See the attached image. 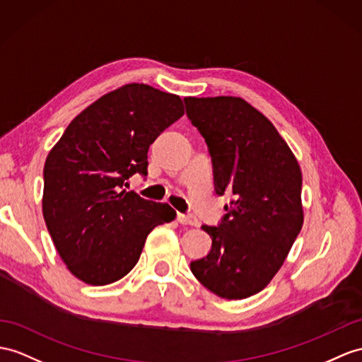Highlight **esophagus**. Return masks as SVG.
<instances>
[{"label": "esophagus", "instance_id": "1", "mask_svg": "<svg viewBox=\"0 0 362 362\" xmlns=\"http://www.w3.org/2000/svg\"><path fill=\"white\" fill-rule=\"evenodd\" d=\"M180 224H186V226H198V219L192 215H184V214H178L176 216Z\"/></svg>", "mask_w": 362, "mask_h": 362}]
</instances>
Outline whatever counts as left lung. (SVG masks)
Here are the masks:
<instances>
[{"label":"left lung","mask_w":362,"mask_h":362,"mask_svg":"<svg viewBox=\"0 0 362 362\" xmlns=\"http://www.w3.org/2000/svg\"><path fill=\"white\" fill-rule=\"evenodd\" d=\"M184 103L209 146L216 193L235 195L221 224L201 227L211 250L190 270L218 296L249 298L267 287L301 232V167L275 126L243 98L187 96Z\"/></svg>","instance_id":"left-lung-1"}]
</instances>
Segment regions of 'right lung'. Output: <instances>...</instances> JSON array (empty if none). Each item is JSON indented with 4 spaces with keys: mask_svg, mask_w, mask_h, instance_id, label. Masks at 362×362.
Returning a JSON list of instances; mask_svg holds the SVG:
<instances>
[{
    "mask_svg": "<svg viewBox=\"0 0 362 362\" xmlns=\"http://www.w3.org/2000/svg\"><path fill=\"white\" fill-rule=\"evenodd\" d=\"M184 115L178 95L132 83L76 115L44 164L42 216L74 276L105 286L135 267L147 235L170 223L165 202L122 189L147 175L148 147Z\"/></svg>",
    "mask_w": 362,
    "mask_h": 362,
    "instance_id": "right-lung-1",
    "label": "right lung"
}]
</instances>
